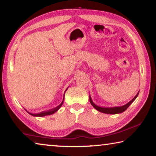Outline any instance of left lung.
<instances>
[{
  "instance_id": "obj_1",
  "label": "left lung",
  "mask_w": 156,
  "mask_h": 156,
  "mask_svg": "<svg viewBox=\"0 0 156 156\" xmlns=\"http://www.w3.org/2000/svg\"><path fill=\"white\" fill-rule=\"evenodd\" d=\"M138 94H139V92L136 94V96L134 97L130 102H129L128 103H126V105H123V106H121V107H101L97 106L96 105L94 104V102H93V100H92L90 95H89V101H90V103H91L92 106H93L95 108V109L98 111V112H102V113H107V114H117V113H122L123 112H125V111L126 109H127V108L129 106H130V105L132 103V102H133L134 100H136V98L138 97Z\"/></svg>"
}]
</instances>
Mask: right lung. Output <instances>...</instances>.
<instances>
[{
	"label": "right lung",
	"mask_w": 156,
	"mask_h": 156,
	"mask_svg": "<svg viewBox=\"0 0 156 156\" xmlns=\"http://www.w3.org/2000/svg\"><path fill=\"white\" fill-rule=\"evenodd\" d=\"M67 89H66V91H67ZM64 96H65V94H64ZM63 102H64V97H63V100H62V102L58 107L54 108V109H50L49 111H46V112H41V113H36V114H34V113H31L30 112H28L27 110H26V112H27L29 113H30V115H31L32 116H36V117H43V116H45V115H51V114H53V113H54L55 112H56L58 110L60 107H61V106H62V104H63Z\"/></svg>",
	"instance_id": "add662e5"
}]
</instances>
